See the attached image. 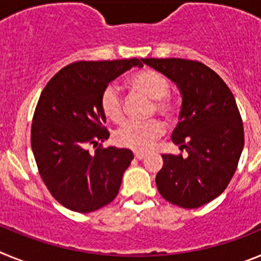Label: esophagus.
<instances>
[{
  "instance_id": "34e87169",
  "label": "esophagus",
  "mask_w": 261,
  "mask_h": 261,
  "mask_svg": "<svg viewBox=\"0 0 261 261\" xmlns=\"http://www.w3.org/2000/svg\"><path fill=\"white\" fill-rule=\"evenodd\" d=\"M135 158L137 159V161H142V159L145 158V154L144 153H135Z\"/></svg>"
}]
</instances>
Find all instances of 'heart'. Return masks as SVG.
I'll use <instances>...</instances> for the list:
<instances>
[{"mask_svg": "<svg viewBox=\"0 0 261 261\" xmlns=\"http://www.w3.org/2000/svg\"><path fill=\"white\" fill-rule=\"evenodd\" d=\"M130 85L137 91L155 100L154 112L166 119L174 116L176 112V106L171 99H168L170 82L165 75L155 70L140 71L130 78ZM100 107L106 117L114 123H121L125 117L123 98L115 85H108L103 90L100 96ZM163 133L165 126L158 120H151L146 123L129 121L117 130L115 135V141L119 146L128 147L136 151H144L147 150Z\"/></svg>", "mask_w": 261, "mask_h": 261, "instance_id": "obj_1", "label": "heart"}]
</instances>
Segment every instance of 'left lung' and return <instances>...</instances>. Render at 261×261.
<instances>
[{"mask_svg":"<svg viewBox=\"0 0 261 261\" xmlns=\"http://www.w3.org/2000/svg\"><path fill=\"white\" fill-rule=\"evenodd\" d=\"M171 80L181 94L172 142L187 155L163 154L155 183L165 200L195 209L221 195L234 175L244 145L235 98L222 78L199 61L141 59Z\"/></svg>","mask_w":261,"mask_h":261,"instance_id":"obj_1","label":"left lung"}]
</instances>
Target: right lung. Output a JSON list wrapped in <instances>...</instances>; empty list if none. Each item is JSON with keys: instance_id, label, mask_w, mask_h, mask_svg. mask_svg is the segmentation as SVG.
I'll use <instances>...</instances> for the list:
<instances>
[{"instance_id": "add662e5", "label": "right lung", "mask_w": 261, "mask_h": 261, "mask_svg": "<svg viewBox=\"0 0 261 261\" xmlns=\"http://www.w3.org/2000/svg\"><path fill=\"white\" fill-rule=\"evenodd\" d=\"M138 59L78 61L53 75L40 94L31 126V147L41 179L65 208L90 213L110 204L133 159L129 149L100 147L110 133L100 96L110 82ZM98 146L91 154L88 146Z\"/></svg>"}]
</instances>
